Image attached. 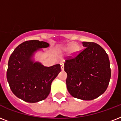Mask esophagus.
Listing matches in <instances>:
<instances>
[{"label":"esophagus","instance_id":"1","mask_svg":"<svg viewBox=\"0 0 121 121\" xmlns=\"http://www.w3.org/2000/svg\"><path fill=\"white\" fill-rule=\"evenodd\" d=\"M60 65H61V70H64V64H63V63H61Z\"/></svg>","mask_w":121,"mask_h":121}]
</instances>
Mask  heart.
<instances>
[{"label": "heart", "mask_w": 121, "mask_h": 121, "mask_svg": "<svg viewBox=\"0 0 121 121\" xmlns=\"http://www.w3.org/2000/svg\"><path fill=\"white\" fill-rule=\"evenodd\" d=\"M60 51L62 52L66 51L68 50V53L72 56H75L77 54L78 51L79 50V47L77 44L75 43H70L67 46H61L60 48Z\"/></svg>", "instance_id": "b5f03b06"}]
</instances>
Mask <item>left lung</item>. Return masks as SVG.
Listing matches in <instances>:
<instances>
[{
  "mask_svg": "<svg viewBox=\"0 0 121 121\" xmlns=\"http://www.w3.org/2000/svg\"><path fill=\"white\" fill-rule=\"evenodd\" d=\"M85 48L75 58L65 61L66 87L72 97L91 100L103 94L109 85L111 72L105 51L97 44L82 42Z\"/></svg>",
  "mask_w": 121,
  "mask_h": 121,
  "instance_id": "left-lung-1",
  "label": "left lung"
}]
</instances>
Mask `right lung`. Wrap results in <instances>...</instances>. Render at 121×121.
<instances>
[{
	"instance_id": "obj_1",
	"label": "right lung",
	"mask_w": 121,
	"mask_h": 121,
	"mask_svg": "<svg viewBox=\"0 0 121 121\" xmlns=\"http://www.w3.org/2000/svg\"><path fill=\"white\" fill-rule=\"evenodd\" d=\"M49 46L44 41H27L18 46L9 58L7 82L13 94L26 102L45 99L51 91V83L61 72L60 64L47 67L35 60L36 53Z\"/></svg>"
}]
</instances>
